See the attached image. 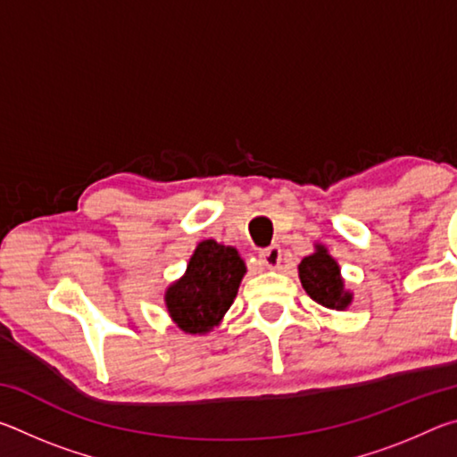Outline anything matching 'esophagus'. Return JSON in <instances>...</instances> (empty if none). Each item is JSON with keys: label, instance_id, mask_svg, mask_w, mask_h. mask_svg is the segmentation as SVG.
<instances>
[{"label": "esophagus", "instance_id": "obj_1", "mask_svg": "<svg viewBox=\"0 0 457 457\" xmlns=\"http://www.w3.org/2000/svg\"><path fill=\"white\" fill-rule=\"evenodd\" d=\"M260 260L262 264L268 266L270 270H276L280 268V262H282V250L278 245H270L266 250L260 252Z\"/></svg>", "mask_w": 457, "mask_h": 457}]
</instances>
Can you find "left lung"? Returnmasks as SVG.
<instances>
[{
	"mask_svg": "<svg viewBox=\"0 0 457 457\" xmlns=\"http://www.w3.org/2000/svg\"><path fill=\"white\" fill-rule=\"evenodd\" d=\"M298 278L314 303L330 311H345L353 304V292L346 290L338 262L324 244H314V252L298 264Z\"/></svg>",
	"mask_w": 457,
	"mask_h": 457,
	"instance_id": "8db88e82",
	"label": "left lung"
}]
</instances>
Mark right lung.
Returning <instances> with one entry per match:
<instances>
[{"label":"right lung","mask_w":457,"mask_h":457,"mask_svg":"<svg viewBox=\"0 0 457 457\" xmlns=\"http://www.w3.org/2000/svg\"><path fill=\"white\" fill-rule=\"evenodd\" d=\"M245 272V262L234 245L215 239L199 242L185 274L163 294L171 320L187 335L212 332L234 304Z\"/></svg>","instance_id":"obj_1"}]
</instances>
